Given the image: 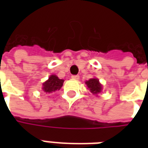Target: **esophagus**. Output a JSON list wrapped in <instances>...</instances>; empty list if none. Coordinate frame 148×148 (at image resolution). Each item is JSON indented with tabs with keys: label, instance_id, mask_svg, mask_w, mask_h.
I'll list each match as a JSON object with an SVG mask.
<instances>
[{
	"label": "esophagus",
	"instance_id": "1",
	"mask_svg": "<svg viewBox=\"0 0 148 148\" xmlns=\"http://www.w3.org/2000/svg\"><path fill=\"white\" fill-rule=\"evenodd\" d=\"M79 75H72L71 76V78L72 79H74V80H78L79 79Z\"/></svg>",
	"mask_w": 148,
	"mask_h": 148
}]
</instances>
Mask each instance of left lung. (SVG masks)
Wrapping results in <instances>:
<instances>
[{
    "label": "left lung",
    "instance_id": "1",
    "mask_svg": "<svg viewBox=\"0 0 148 148\" xmlns=\"http://www.w3.org/2000/svg\"><path fill=\"white\" fill-rule=\"evenodd\" d=\"M88 89L93 94H98L101 92L102 90V86L99 82V80L94 77V78H90V80L86 82Z\"/></svg>",
    "mask_w": 148,
    "mask_h": 148
}]
</instances>
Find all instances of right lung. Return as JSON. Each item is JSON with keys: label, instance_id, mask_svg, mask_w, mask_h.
<instances>
[{"label": "right lung", "instance_id": "right-lung-1", "mask_svg": "<svg viewBox=\"0 0 148 148\" xmlns=\"http://www.w3.org/2000/svg\"><path fill=\"white\" fill-rule=\"evenodd\" d=\"M63 79H59L56 75L52 74L49 77L48 80H47L42 84V90L45 93H53L57 90H59L63 85Z\"/></svg>", "mask_w": 148, "mask_h": 148}]
</instances>
